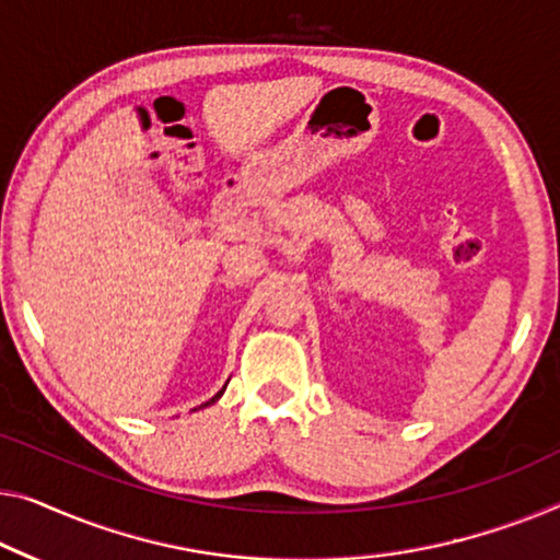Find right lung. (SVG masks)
Listing matches in <instances>:
<instances>
[{
  "instance_id": "1",
  "label": "right lung",
  "mask_w": 560,
  "mask_h": 560,
  "mask_svg": "<svg viewBox=\"0 0 560 560\" xmlns=\"http://www.w3.org/2000/svg\"><path fill=\"white\" fill-rule=\"evenodd\" d=\"M221 395H223V389H221V392H219V395H215V397H213V399H211V402H215V399H219V397H221ZM211 402H206V405H211ZM200 407H203V405H200Z\"/></svg>"
}]
</instances>
